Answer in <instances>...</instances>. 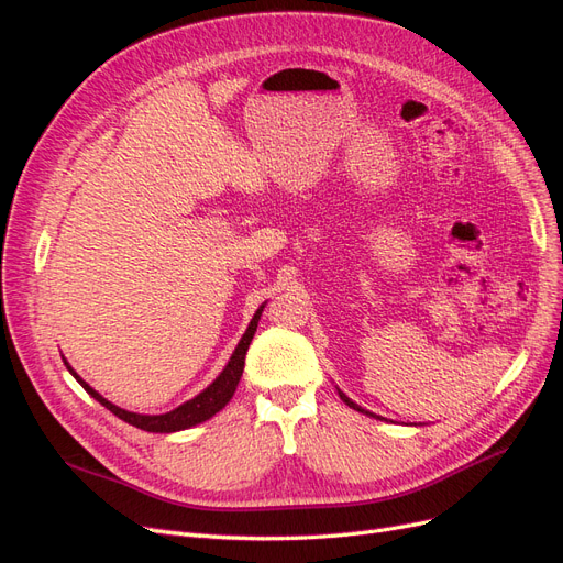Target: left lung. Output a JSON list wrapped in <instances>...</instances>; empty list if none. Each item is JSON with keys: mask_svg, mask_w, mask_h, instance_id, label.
<instances>
[{"mask_svg": "<svg viewBox=\"0 0 563 563\" xmlns=\"http://www.w3.org/2000/svg\"><path fill=\"white\" fill-rule=\"evenodd\" d=\"M338 395H340V399H343V401H345V404H347L350 408H354V411H362V413H366V416H373V413L364 411V408H362V406H356V404H354V401H352L350 397H345V395H343V391H340V389H338ZM373 418H378V416H373ZM380 420H383V418H380Z\"/></svg>", "mask_w": 563, "mask_h": 563, "instance_id": "obj_1", "label": "left lung"}]
</instances>
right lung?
Masks as SVG:
<instances>
[{
    "mask_svg": "<svg viewBox=\"0 0 563 563\" xmlns=\"http://www.w3.org/2000/svg\"><path fill=\"white\" fill-rule=\"evenodd\" d=\"M263 308H265V305H261L258 312L253 314V319H251V323H249L246 333L242 335L240 345L234 347V352H232V356H230L228 366L223 368V373H220V376H218V378H216L207 389L199 391V395H197L195 399L185 401V404H180L178 408H174V411L162 413V416L131 413V411H126V408H119V406H114V404H112V401H108L106 397H100L98 391H96L89 383H84V380L77 376V373L73 371V366H70V364H67L65 360H63V362H65L67 371H70L73 376H75V380H77L84 389H87L89 395H91L98 404H103V406L108 408V411H112L117 418H122L124 422L133 424V428L145 430V432H159V434L180 432V430L195 428V424H199V422H203V420L213 418L218 411H223L225 404L232 399L234 389H236V385H240V378H242V373H244L246 350H249V345H251V340H253L255 329H258V319H261V314H263Z\"/></svg>",
    "mask_w": 563,
    "mask_h": 563,
    "instance_id": "1",
    "label": "right lung"
}]
</instances>
